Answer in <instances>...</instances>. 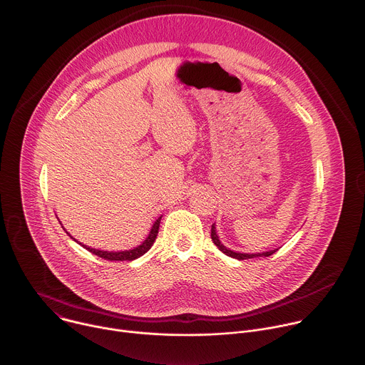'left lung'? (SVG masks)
Segmentation results:
<instances>
[{"label":"left lung","instance_id":"8db88e82","mask_svg":"<svg viewBox=\"0 0 365 365\" xmlns=\"http://www.w3.org/2000/svg\"><path fill=\"white\" fill-rule=\"evenodd\" d=\"M210 236H212V240H213V244L219 248V251H222L225 255H227V257H230V258H235V259H239V261H242V259H252V258H262V257H269V255H272V254H275L278 250H271V251H267V252H258V254H244V252H235V251H232V250H229V248H226L222 242H220V239H219V236H217V233H216V226H215V223L212 225V233H210Z\"/></svg>","mask_w":365,"mask_h":365}]
</instances>
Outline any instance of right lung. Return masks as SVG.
Returning a JSON list of instances; mask_svg holds the SVG:
<instances>
[{"label":"right lung","mask_w":365,"mask_h":365,"mask_svg":"<svg viewBox=\"0 0 365 365\" xmlns=\"http://www.w3.org/2000/svg\"><path fill=\"white\" fill-rule=\"evenodd\" d=\"M160 219H162V216L155 220V223H153V226H152V229H150L148 237L142 242V244H140L139 247L133 248V250H129V251H117V252H113V251H111V252H108V251H101V250L90 248V247L83 245V244H80V245H81L83 248H86L88 252L94 254V255H97V257H100V258H103V259H107V261H135V259L140 258L142 255H145V254L152 248V245L155 244V240H156V237H158V232H159V226H160ZM63 229H64V227H63ZM67 233H68V232H67ZM68 235H70V233H68ZM73 239H74V237H73ZM74 240H76V239H74ZM76 242H77V240H76Z\"/></svg>","instance_id":"obj_1"}]
</instances>
